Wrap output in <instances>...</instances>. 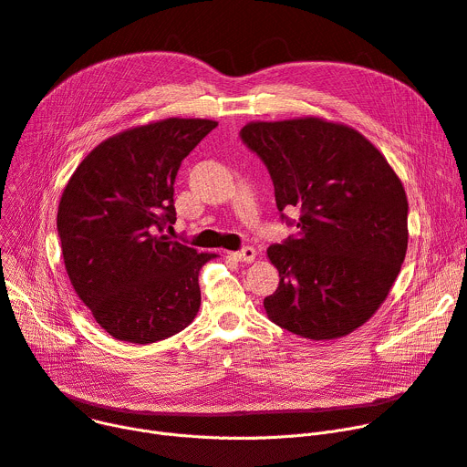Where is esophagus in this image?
Here are the masks:
<instances>
[{
	"label": "esophagus",
	"instance_id": "obj_1",
	"mask_svg": "<svg viewBox=\"0 0 467 467\" xmlns=\"http://www.w3.org/2000/svg\"><path fill=\"white\" fill-rule=\"evenodd\" d=\"M233 257H234L236 261H242V263H252V261L255 259V250H254L252 246H244L242 250L234 252Z\"/></svg>",
	"mask_w": 467,
	"mask_h": 467
}]
</instances>
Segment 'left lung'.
Wrapping results in <instances>:
<instances>
[{"label":"left lung","instance_id":"8db88e82","mask_svg":"<svg viewBox=\"0 0 467 467\" xmlns=\"http://www.w3.org/2000/svg\"><path fill=\"white\" fill-rule=\"evenodd\" d=\"M266 166L282 221L297 234L266 250L280 284L271 320L312 340L363 326L394 285L407 254V194L377 147L317 117L250 122L240 130ZM297 207L300 219L283 212Z\"/></svg>","mask_w":467,"mask_h":467}]
</instances>
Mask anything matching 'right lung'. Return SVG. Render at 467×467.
I'll list each match as a JSON object with an SVG mask.
<instances>
[{"label": "right lung", "mask_w": 467, "mask_h": 467, "mask_svg": "<svg viewBox=\"0 0 467 467\" xmlns=\"http://www.w3.org/2000/svg\"><path fill=\"white\" fill-rule=\"evenodd\" d=\"M217 127L164 119L108 138L83 159L58 206L64 265L111 337L150 345L185 329L201 306L199 254L164 233L176 223L182 161Z\"/></svg>", "instance_id": "add662e5"}]
</instances>
